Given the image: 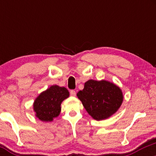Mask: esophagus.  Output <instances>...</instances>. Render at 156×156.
<instances>
[{
    "label": "esophagus",
    "instance_id": "1",
    "mask_svg": "<svg viewBox=\"0 0 156 156\" xmlns=\"http://www.w3.org/2000/svg\"><path fill=\"white\" fill-rule=\"evenodd\" d=\"M76 91H74V90H71L70 91V95L72 96V97H75L76 96Z\"/></svg>",
    "mask_w": 156,
    "mask_h": 156
}]
</instances>
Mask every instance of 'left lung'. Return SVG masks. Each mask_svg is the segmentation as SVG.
Segmentation results:
<instances>
[{
    "instance_id": "8db88e82",
    "label": "left lung",
    "mask_w": 156,
    "mask_h": 156,
    "mask_svg": "<svg viewBox=\"0 0 156 156\" xmlns=\"http://www.w3.org/2000/svg\"><path fill=\"white\" fill-rule=\"evenodd\" d=\"M87 113L97 121L109 118L122 104V90L114 83L89 80L76 94Z\"/></svg>"
}]
</instances>
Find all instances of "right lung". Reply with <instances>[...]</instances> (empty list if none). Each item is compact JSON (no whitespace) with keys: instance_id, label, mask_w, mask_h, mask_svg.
<instances>
[{"instance_id":"1","label":"right lung","mask_w":156,"mask_h":156,"mask_svg":"<svg viewBox=\"0 0 156 156\" xmlns=\"http://www.w3.org/2000/svg\"><path fill=\"white\" fill-rule=\"evenodd\" d=\"M69 97V92L65 87L52 85L42 91L33 103L35 116L40 121L50 122L60 114L61 104Z\"/></svg>"}]
</instances>
